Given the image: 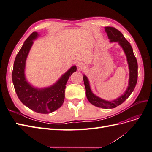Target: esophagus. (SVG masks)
<instances>
[{
    "instance_id": "34e87169",
    "label": "esophagus",
    "mask_w": 152,
    "mask_h": 152,
    "mask_svg": "<svg viewBox=\"0 0 152 152\" xmlns=\"http://www.w3.org/2000/svg\"><path fill=\"white\" fill-rule=\"evenodd\" d=\"M77 68L79 70H83V69L85 68V65L82 63H79L77 64Z\"/></svg>"
}]
</instances>
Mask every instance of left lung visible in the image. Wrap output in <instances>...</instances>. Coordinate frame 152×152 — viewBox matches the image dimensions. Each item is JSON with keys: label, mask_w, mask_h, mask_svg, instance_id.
I'll return each instance as SVG.
<instances>
[{"label": "left lung", "mask_w": 152, "mask_h": 152, "mask_svg": "<svg viewBox=\"0 0 152 152\" xmlns=\"http://www.w3.org/2000/svg\"><path fill=\"white\" fill-rule=\"evenodd\" d=\"M110 42H117L125 53L129 69V79L128 87L124 94L113 101H107L96 96L92 92L89 82L87 77L84 75L83 79L86 87V94L89 102L96 107L105 109H111L117 107L126 101L134 91L137 80V63L136 58L133 53V50L130 43L124 37L123 34L115 28L111 26L104 27Z\"/></svg>", "instance_id": "1"}]
</instances>
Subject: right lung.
I'll list each match as a JSON object with an SVG mask.
<instances>
[{
	"label": "right lung",
	"mask_w": 152,
	"mask_h": 152,
	"mask_svg": "<svg viewBox=\"0 0 152 152\" xmlns=\"http://www.w3.org/2000/svg\"><path fill=\"white\" fill-rule=\"evenodd\" d=\"M37 32L32 33L17 54L12 73V80L18 98L27 107L39 113H49L60 108L65 99L66 82L77 67L73 66L56 83L45 88H36L26 80L25 75L26 60Z\"/></svg>",
	"instance_id": "1"
}]
</instances>
